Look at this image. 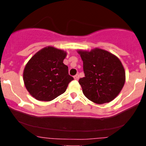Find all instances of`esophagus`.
<instances>
[{"label": "esophagus", "instance_id": "esophagus-1", "mask_svg": "<svg viewBox=\"0 0 146 146\" xmlns=\"http://www.w3.org/2000/svg\"><path fill=\"white\" fill-rule=\"evenodd\" d=\"M74 79H75V80H78V79H79V75H78V74L75 75V76H74Z\"/></svg>", "mask_w": 146, "mask_h": 146}]
</instances>
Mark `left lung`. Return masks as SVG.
I'll list each match as a JSON object with an SVG mask.
<instances>
[{
    "label": "left lung",
    "instance_id": "left-lung-1",
    "mask_svg": "<svg viewBox=\"0 0 146 146\" xmlns=\"http://www.w3.org/2000/svg\"><path fill=\"white\" fill-rule=\"evenodd\" d=\"M85 77L79 80L84 95L97 104L108 103L119 94L125 81L120 60L113 53L95 48L78 50Z\"/></svg>",
    "mask_w": 146,
    "mask_h": 146
}]
</instances>
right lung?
I'll return each mask as SVG.
<instances>
[{"mask_svg": "<svg viewBox=\"0 0 146 146\" xmlns=\"http://www.w3.org/2000/svg\"><path fill=\"white\" fill-rule=\"evenodd\" d=\"M66 52L46 46L31 57L23 71L25 86L29 94L39 101L49 102L66 91L73 77L63 63Z\"/></svg>", "mask_w": 146, "mask_h": 146, "instance_id": "add662e5", "label": "right lung"}]
</instances>
